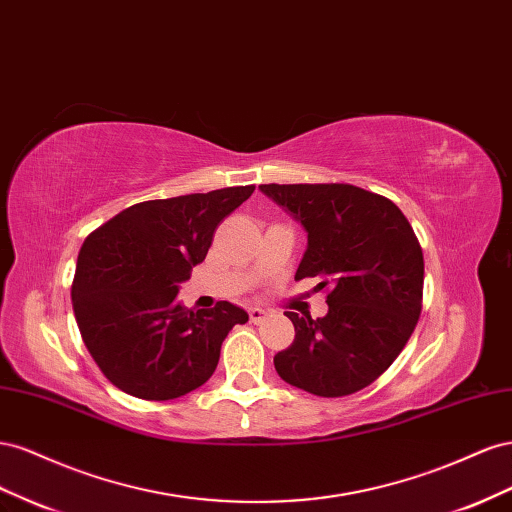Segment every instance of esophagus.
Wrapping results in <instances>:
<instances>
[{
	"label": "esophagus",
	"instance_id": "obj_1",
	"mask_svg": "<svg viewBox=\"0 0 512 512\" xmlns=\"http://www.w3.org/2000/svg\"><path fill=\"white\" fill-rule=\"evenodd\" d=\"M248 317H251L253 324H261V321L268 317V311L259 309V306H251V309H248Z\"/></svg>",
	"mask_w": 512,
	"mask_h": 512
}]
</instances>
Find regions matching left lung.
<instances>
[{"label": "left lung", "mask_w": 512, "mask_h": 512, "mask_svg": "<svg viewBox=\"0 0 512 512\" xmlns=\"http://www.w3.org/2000/svg\"><path fill=\"white\" fill-rule=\"evenodd\" d=\"M259 191L306 231L296 281L328 287V313L287 311L296 339L274 356L287 384L317 397H345L401 354L422 309L425 261L412 225L382 195L352 184H261Z\"/></svg>", "instance_id": "left-lung-1"}]
</instances>
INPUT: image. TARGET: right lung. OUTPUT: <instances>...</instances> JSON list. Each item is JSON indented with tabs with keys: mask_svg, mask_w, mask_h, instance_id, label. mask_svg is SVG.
<instances>
[{
	"mask_svg": "<svg viewBox=\"0 0 512 512\" xmlns=\"http://www.w3.org/2000/svg\"><path fill=\"white\" fill-rule=\"evenodd\" d=\"M255 186L135 203L85 238L72 309L85 347L113 386L169 401L212 377L221 345L248 313L227 300L188 311L178 291L208 255L214 229Z\"/></svg>",
	"mask_w": 512,
	"mask_h": 512,
	"instance_id": "right-lung-1",
	"label": "right lung"
}]
</instances>
